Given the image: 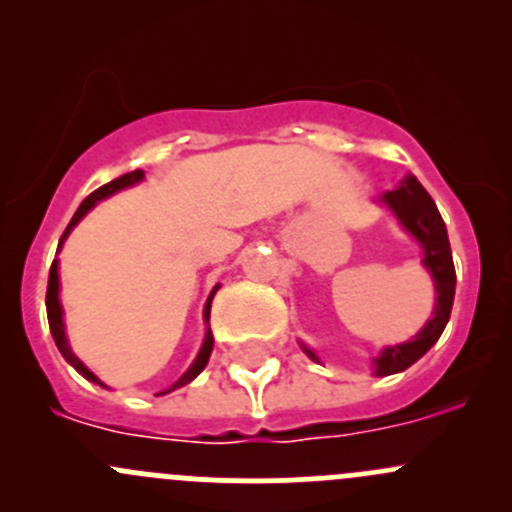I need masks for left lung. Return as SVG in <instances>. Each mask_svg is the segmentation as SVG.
I'll use <instances>...</instances> for the list:
<instances>
[{"label":"left lung","instance_id":"1","mask_svg":"<svg viewBox=\"0 0 512 512\" xmlns=\"http://www.w3.org/2000/svg\"><path fill=\"white\" fill-rule=\"evenodd\" d=\"M386 205L396 213V218L401 220V225L421 242L423 247V265L431 270L433 282H436V309H433V317L428 319L426 327L416 334L411 342L396 344V347H386L381 356H376L374 366L379 376L399 374V371L409 369L411 364H416L433 344L438 342V337L446 329L448 319H451V307H453V294H456V267H453V255H451V242H448L446 223H443L441 213H438L436 203H433L431 195L426 193L421 183L409 175L404 183L396 190L384 193ZM314 361H319L314 352L304 349Z\"/></svg>","mask_w":512,"mask_h":512}]
</instances>
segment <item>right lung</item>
Wrapping results in <instances>:
<instances>
[{
    "label": "right lung",
    "instance_id": "1",
    "mask_svg": "<svg viewBox=\"0 0 512 512\" xmlns=\"http://www.w3.org/2000/svg\"><path fill=\"white\" fill-rule=\"evenodd\" d=\"M138 180H143V170H133V173H126V175H121V178L111 180V183L101 185V188L94 190V193H91L89 198H86L84 203L79 205V210H76V215H74V218H71L69 227H66V230H64V235H61V242H64V237L69 235V232H71V227H74L76 223H79V220L84 218V215L89 213L91 208H94V205L98 203V200L108 198V195H113V193H116V190H121V188H128V185L138 183ZM61 242H59V245H61ZM215 289H218V287H215ZM215 289H213V294H215ZM213 294H210L208 304H205V319H210V302H213ZM46 317H49V329H51V337H54L56 347H59V352L64 354V359L69 361V364L74 366V369L79 371L81 376H86V379H89V381H96V384H101V381H98L96 376L91 374V371L86 369V366L81 364L79 359H76L74 352H71V349H69V342H66V334H64V319H61V304H59V267H56V260H54V265H51V270H49V287H46ZM210 352H213V334L208 332V337H205V344H203V349H200L198 359L193 361V366H190V369L185 371V374L180 376V379L175 381V384L170 386L168 391H173V389H180V386L190 384V381H193L195 376H198L200 371L205 369V364H208V359H210ZM101 386H103V384H101Z\"/></svg>",
    "mask_w": 512,
    "mask_h": 512
}]
</instances>
